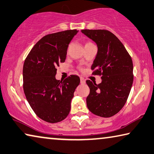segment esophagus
<instances>
[{
	"label": "esophagus",
	"instance_id": "obj_1",
	"mask_svg": "<svg viewBox=\"0 0 154 154\" xmlns=\"http://www.w3.org/2000/svg\"><path fill=\"white\" fill-rule=\"evenodd\" d=\"M80 82H81L82 84H84L86 83V80L84 79V78L80 77Z\"/></svg>",
	"mask_w": 154,
	"mask_h": 154
}]
</instances>
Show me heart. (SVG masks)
<instances>
[{
	"label": "heart",
	"instance_id": "1",
	"mask_svg": "<svg viewBox=\"0 0 154 154\" xmlns=\"http://www.w3.org/2000/svg\"><path fill=\"white\" fill-rule=\"evenodd\" d=\"M87 44H90V43H87ZM87 44H86V45H87Z\"/></svg>",
	"mask_w": 154,
	"mask_h": 154
}]
</instances>
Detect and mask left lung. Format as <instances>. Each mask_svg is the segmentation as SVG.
Returning <instances> with one entry per match:
<instances>
[{
	"label": "left lung",
	"mask_w": 154,
	"mask_h": 154,
	"mask_svg": "<svg viewBox=\"0 0 154 154\" xmlns=\"http://www.w3.org/2000/svg\"><path fill=\"white\" fill-rule=\"evenodd\" d=\"M82 32L97 44L98 51L91 66L92 75H101V83L87 80L90 94L87 107L95 115L111 117L123 108L132 86L133 63L125 46L115 35L103 29Z\"/></svg>",
	"instance_id": "left-lung-1"
}]
</instances>
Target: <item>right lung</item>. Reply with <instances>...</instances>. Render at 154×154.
Returning a JSON list of instances; mask_svg holds the SVG:
<instances>
[{
  "label": "right lung",
  "mask_w": 154,
  "mask_h": 154,
  "mask_svg": "<svg viewBox=\"0 0 154 154\" xmlns=\"http://www.w3.org/2000/svg\"><path fill=\"white\" fill-rule=\"evenodd\" d=\"M78 31L66 30L46 35L34 45L23 65V89L36 115L48 123L64 120L69 114L77 75L57 80V67L64 62L67 48Z\"/></svg>",
  "instance_id": "1"
}]
</instances>
